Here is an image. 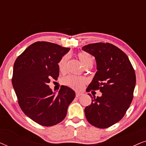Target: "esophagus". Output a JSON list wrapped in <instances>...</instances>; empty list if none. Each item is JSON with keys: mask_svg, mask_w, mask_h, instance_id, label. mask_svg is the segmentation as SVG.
I'll list each match as a JSON object with an SVG mask.
<instances>
[{"mask_svg": "<svg viewBox=\"0 0 146 146\" xmlns=\"http://www.w3.org/2000/svg\"><path fill=\"white\" fill-rule=\"evenodd\" d=\"M82 95V94L80 93V92H76V97L78 98L80 96H81Z\"/></svg>", "mask_w": 146, "mask_h": 146, "instance_id": "esophagus-1", "label": "esophagus"}]
</instances>
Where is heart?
Returning <instances> with one entry per match:
<instances>
[{
  "mask_svg": "<svg viewBox=\"0 0 146 146\" xmlns=\"http://www.w3.org/2000/svg\"><path fill=\"white\" fill-rule=\"evenodd\" d=\"M78 57L82 64L85 67L92 66L94 64V59L92 56L88 53L86 52H80L78 54ZM68 56H65L59 62V69L61 72L65 71L66 68V64L68 61ZM63 84L68 86L72 88L75 90H79L83 87V86L86 83V80L82 77H77L74 76L69 75L64 77L62 80Z\"/></svg>",
  "mask_w": 146,
  "mask_h": 146,
  "instance_id": "heart-1",
  "label": "heart"
}]
</instances>
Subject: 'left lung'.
Instances as JSON below:
<instances>
[{"mask_svg": "<svg viewBox=\"0 0 146 146\" xmlns=\"http://www.w3.org/2000/svg\"><path fill=\"white\" fill-rule=\"evenodd\" d=\"M82 50L95 57L98 71L87 92L98 90L101 97H92L85 108L88 122L98 128H107L119 121L126 113L133 98L135 74L127 56L110 43L89 44Z\"/></svg>", "mask_w": 146, "mask_h": 146, "instance_id": "1", "label": "left lung"}]
</instances>
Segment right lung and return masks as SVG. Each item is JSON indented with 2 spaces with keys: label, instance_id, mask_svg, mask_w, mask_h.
<instances>
[{
  "label": "right lung",
  "instance_id": "add662e5",
  "mask_svg": "<svg viewBox=\"0 0 146 146\" xmlns=\"http://www.w3.org/2000/svg\"><path fill=\"white\" fill-rule=\"evenodd\" d=\"M69 50L54 43L36 42L14 64L12 84L18 103L28 117L41 125L61 122L75 98L74 91L68 86H61L56 95L48 85L52 78L58 79V64Z\"/></svg>",
  "mask_w": 146,
  "mask_h": 146
}]
</instances>
